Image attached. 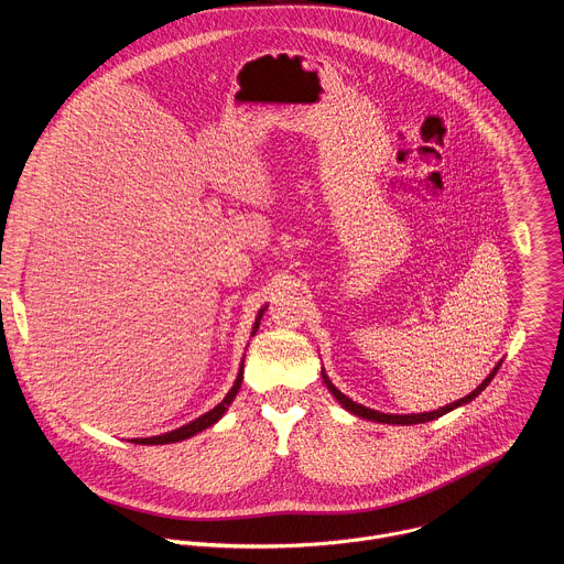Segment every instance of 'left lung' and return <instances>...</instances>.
Listing matches in <instances>:
<instances>
[{"instance_id":"left-lung-1","label":"left lung","mask_w":564,"mask_h":564,"mask_svg":"<svg viewBox=\"0 0 564 564\" xmlns=\"http://www.w3.org/2000/svg\"><path fill=\"white\" fill-rule=\"evenodd\" d=\"M500 366H502V364H498V366L491 370V375H489L485 381H481V383H479L470 394H466V397H462V399L453 401V404H448V406H444V409H440V411H433V413H420V415H388V413H379V411L366 409V406L357 404V401H352L350 397H346L341 390H337V388L333 386V381L326 377V372H324V381H326L328 390L337 397L339 404H341L346 411H350L352 415L364 417V420H370V422H381V424H401V426H411V424H424V422L437 420V417H442V415L451 413L453 409H457V406H462V404H468V401H473L481 390H485V388L491 383V379L496 377V372L500 370Z\"/></svg>"}]
</instances>
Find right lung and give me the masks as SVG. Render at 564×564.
I'll list each match as a JSON object with an SVG mask.
<instances>
[{"mask_svg":"<svg viewBox=\"0 0 564 564\" xmlns=\"http://www.w3.org/2000/svg\"><path fill=\"white\" fill-rule=\"evenodd\" d=\"M261 316H263V310H261V312H259V316H257L254 333L259 330ZM254 333H252V335H254ZM240 381H243V366H240V370H238V377H236V381H234L231 390L225 394V399L220 401V404H218L216 409H212L209 413L200 415L198 420H194V422H189V424H185V426H181V429H176V431H172V433H165V435H155V437H144V440H131V442H135V444H174V442H183V440H187V437H194L196 433H200V431L209 429L212 424H216V422H218V420L225 415L227 406L231 404L234 397H236V392H238V388H240Z\"/></svg>","mask_w":564,"mask_h":564,"instance_id":"obj_1","label":"right lung"}]
</instances>
